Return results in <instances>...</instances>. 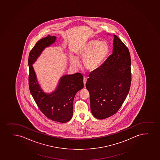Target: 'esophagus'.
<instances>
[{"instance_id": "34e87169", "label": "esophagus", "mask_w": 160, "mask_h": 160, "mask_svg": "<svg viewBox=\"0 0 160 160\" xmlns=\"http://www.w3.org/2000/svg\"><path fill=\"white\" fill-rule=\"evenodd\" d=\"M87 80V78L84 76V77H83V83H84V87H85L86 84Z\"/></svg>"}]
</instances>
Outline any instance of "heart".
Returning <instances> with one entry per match:
<instances>
[{
	"instance_id": "heart-1",
	"label": "heart",
	"mask_w": 160,
	"mask_h": 160,
	"mask_svg": "<svg viewBox=\"0 0 160 160\" xmlns=\"http://www.w3.org/2000/svg\"><path fill=\"white\" fill-rule=\"evenodd\" d=\"M110 48L108 43L98 40H92L85 43L78 52L79 58H84V68L91 71H95L101 67L108 57ZM71 64L78 67L79 61L76 58H71Z\"/></svg>"
}]
</instances>
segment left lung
Segmentation results:
<instances>
[{"label": "left lung", "instance_id": "left-lung-1", "mask_svg": "<svg viewBox=\"0 0 160 160\" xmlns=\"http://www.w3.org/2000/svg\"><path fill=\"white\" fill-rule=\"evenodd\" d=\"M131 82L129 51L114 35L113 54L100 68L90 73L86 85L94 117L104 119L115 114L129 92Z\"/></svg>", "mask_w": 160, "mask_h": 160}]
</instances>
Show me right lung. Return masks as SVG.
<instances>
[{
    "label": "right lung",
    "instance_id": "right-lung-1",
    "mask_svg": "<svg viewBox=\"0 0 160 160\" xmlns=\"http://www.w3.org/2000/svg\"><path fill=\"white\" fill-rule=\"evenodd\" d=\"M55 39V36H47L37 42L31 50L28 59L29 90L38 108L47 118L65 123L72 118L74 96L83 88L82 74L63 76L55 92L48 95L40 89L32 65L43 49L54 43Z\"/></svg>",
    "mask_w": 160,
    "mask_h": 160
}]
</instances>
